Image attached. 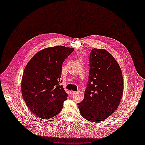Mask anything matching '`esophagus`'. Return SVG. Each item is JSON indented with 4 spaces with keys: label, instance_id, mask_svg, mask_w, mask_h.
Here are the masks:
<instances>
[{
    "label": "esophagus",
    "instance_id": "34e87169",
    "mask_svg": "<svg viewBox=\"0 0 145 145\" xmlns=\"http://www.w3.org/2000/svg\"><path fill=\"white\" fill-rule=\"evenodd\" d=\"M76 93H77V92H76V91H70V94L72 95H74V94H75Z\"/></svg>",
    "mask_w": 145,
    "mask_h": 145
}]
</instances>
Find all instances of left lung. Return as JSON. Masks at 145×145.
I'll return each mask as SVG.
<instances>
[{
	"instance_id": "1",
	"label": "left lung",
	"mask_w": 145,
	"mask_h": 145,
	"mask_svg": "<svg viewBox=\"0 0 145 145\" xmlns=\"http://www.w3.org/2000/svg\"><path fill=\"white\" fill-rule=\"evenodd\" d=\"M89 80L83 100L78 104L81 116L91 122L103 121L118 108L123 91L121 69L106 50L93 49Z\"/></svg>"
}]
</instances>
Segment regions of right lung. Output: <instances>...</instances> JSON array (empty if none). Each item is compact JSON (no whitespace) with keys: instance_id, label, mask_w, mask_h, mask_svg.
Instances as JSON below:
<instances>
[{"instance_id":"right-lung-1","label":"right lung","mask_w":145,"mask_h":145,"mask_svg":"<svg viewBox=\"0 0 145 145\" xmlns=\"http://www.w3.org/2000/svg\"><path fill=\"white\" fill-rule=\"evenodd\" d=\"M74 49L56 46L37 52L26 65L22 93L29 109L39 117L49 119L57 115L67 98L61 78L62 66Z\"/></svg>"}]
</instances>
